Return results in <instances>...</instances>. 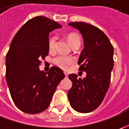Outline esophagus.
I'll list each match as a JSON object with an SVG mask.
<instances>
[{"mask_svg": "<svg viewBox=\"0 0 129 129\" xmlns=\"http://www.w3.org/2000/svg\"><path fill=\"white\" fill-rule=\"evenodd\" d=\"M64 75H65V77H67L68 75H67V74L66 73V72H64Z\"/></svg>", "mask_w": 129, "mask_h": 129, "instance_id": "1", "label": "esophagus"}]
</instances>
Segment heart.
I'll return each mask as SVG.
<instances>
[{"mask_svg":"<svg viewBox=\"0 0 129 129\" xmlns=\"http://www.w3.org/2000/svg\"><path fill=\"white\" fill-rule=\"evenodd\" d=\"M67 40L71 44L72 47L75 46H80V36L75 34V33H70L67 35ZM57 37L56 36H53L49 39V49L50 51H54L56 47V44H57ZM54 63L60 68L66 70L68 67L72 64L74 62V59L72 57H66L64 55H58L55 57L53 60Z\"/></svg>","mask_w":129,"mask_h":129,"instance_id":"heart-1","label":"heart"}]
</instances>
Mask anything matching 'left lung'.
<instances>
[{
  "mask_svg": "<svg viewBox=\"0 0 129 129\" xmlns=\"http://www.w3.org/2000/svg\"><path fill=\"white\" fill-rule=\"evenodd\" d=\"M68 25L80 31L84 40L78 60L79 70L86 77L78 78L70 74L72 88L67 96L73 109L80 113H90L99 106L106 96L111 82L113 67V47L104 33L96 26L84 22H71Z\"/></svg>",
  "mask_w": 129,
  "mask_h": 129,
  "instance_id": "left-lung-1",
  "label": "left lung"
}]
</instances>
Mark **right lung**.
Listing matches in <instances>:
<instances>
[{
  "label": "right lung",
  "instance_id": "add662e5",
  "mask_svg": "<svg viewBox=\"0 0 129 129\" xmlns=\"http://www.w3.org/2000/svg\"><path fill=\"white\" fill-rule=\"evenodd\" d=\"M44 16L28 20L16 33L6 59V78L15 105L23 112L36 114L49 107L58 84L65 75L53 66L39 70L41 59L49 54V34L61 28Z\"/></svg>",
  "mask_w": 129,
  "mask_h": 129
}]
</instances>
